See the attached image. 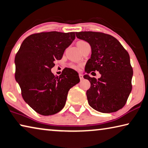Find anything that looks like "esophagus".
Masks as SVG:
<instances>
[{
	"instance_id": "34e87169",
	"label": "esophagus",
	"mask_w": 148,
	"mask_h": 148,
	"mask_svg": "<svg viewBox=\"0 0 148 148\" xmlns=\"http://www.w3.org/2000/svg\"><path fill=\"white\" fill-rule=\"evenodd\" d=\"M79 79H80V80H82V79H84V77H83V75L82 74H79Z\"/></svg>"
}]
</instances>
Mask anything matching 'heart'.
I'll list each match as a JSON object with an SVG mask.
<instances>
[{
	"label": "heart",
	"mask_w": 148,
	"mask_h": 148,
	"mask_svg": "<svg viewBox=\"0 0 148 148\" xmlns=\"http://www.w3.org/2000/svg\"><path fill=\"white\" fill-rule=\"evenodd\" d=\"M76 45H77V47H78L79 50H81V49H82L83 47H85L86 45H89V44L85 41L81 40V41H79L77 42ZM71 66V68H72L73 69H76V70L78 69L79 68V66H77V65H75V64H72L71 66Z\"/></svg>",
	"instance_id": "1"
}]
</instances>
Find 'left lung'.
<instances>
[{
	"label": "left lung",
	"mask_w": 148,
	"mask_h": 148,
	"mask_svg": "<svg viewBox=\"0 0 148 148\" xmlns=\"http://www.w3.org/2000/svg\"><path fill=\"white\" fill-rule=\"evenodd\" d=\"M76 35L91 48V58L85 67L87 74L84 76L91 84L86 91L89 105L103 113L119 111L125 106L132 91L133 70L128 53L111 35L94 32H76ZM95 71L102 75L100 79L88 75Z\"/></svg>",
	"instance_id": "left-lung-1"
}]
</instances>
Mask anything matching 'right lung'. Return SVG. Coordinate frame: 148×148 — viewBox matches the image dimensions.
<instances>
[{"label": "right lung", "instance_id": "obj_1", "mask_svg": "<svg viewBox=\"0 0 148 148\" xmlns=\"http://www.w3.org/2000/svg\"><path fill=\"white\" fill-rule=\"evenodd\" d=\"M75 32H41L26 37L15 57V79L25 103L37 113L55 114L63 109L68 92L79 82L78 72L65 68L59 76L51 72L74 40Z\"/></svg>", "mask_w": 148, "mask_h": 148}]
</instances>
